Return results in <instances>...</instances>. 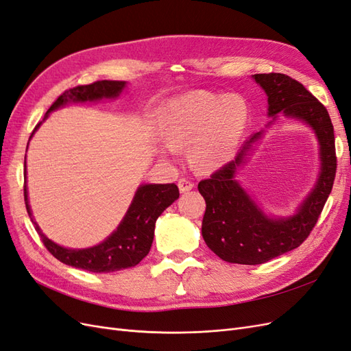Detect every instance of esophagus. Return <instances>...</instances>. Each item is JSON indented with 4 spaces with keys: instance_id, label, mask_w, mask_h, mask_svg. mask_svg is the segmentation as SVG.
I'll use <instances>...</instances> for the list:
<instances>
[{
    "instance_id": "obj_1",
    "label": "esophagus",
    "mask_w": 351,
    "mask_h": 351,
    "mask_svg": "<svg viewBox=\"0 0 351 351\" xmlns=\"http://www.w3.org/2000/svg\"><path fill=\"white\" fill-rule=\"evenodd\" d=\"M193 187H195V184L190 182L189 178H180L178 180V189H180V192H182V193L189 192V190H192Z\"/></svg>"
}]
</instances>
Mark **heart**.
I'll return each instance as SVG.
<instances>
[{
    "instance_id": "b5f03b06",
    "label": "heart",
    "mask_w": 351,
    "mask_h": 351,
    "mask_svg": "<svg viewBox=\"0 0 351 351\" xmlns=\"http://www.w3.org/2000/svg\"><path fill=\"white\" fill-rule=\"evenodd\" d=\"M246 123L247 107L240 97L221 98L196 90L169 104L164 141L176 151L193 145L195 162L204 169H214L234 155Z\"/></svg>"
}]
</instances>
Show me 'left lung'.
Instances as JSON below:
<instances>
[{
	"instance_id": "obj_1",
	"label": "left lung",
	"mask_w": 351,
	"mask_h": 351,
	"mask_svg": "<svg viewBox=\"0 0 351 351\" xmlns=\"http://www.w3.org/2000/svg\"><path fill=\"white\" fill-rule=\"evenodd\" d=\"M253 79L268 95L269 117L275 119L282 111L315 130L319 142L321 173L312 192L293 217L265 215L234 178L249 149L262 137L261 130L250 136L232 161L202 180L197 189L206 202L202 236L222 261L241 265L265 263L299 247L321 215L337 171L334 127L324 105L300 82L282 73L254 74Z\"/></svg>"
}]
</instances>
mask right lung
<instances>
[{
	"label": "right lung",
	"mask_w": 351,
	"mask_h": 351,
	"mask_svg": "<svg viewBox=\"0 0 351 351\" xmlns=\"http://www.w3.org/2000/svg\"><path fill=\"white\" fill-rule=\"evenodd\" d=\"M124 86L125 82L99 80L69 89L61 93L57 101L51 105V108L45 114V119L51 111L62 107L67 102L98 101L102 98L119 97ZM39 125L40 123L35 127V130ZM178 196V187L174 183L143 184L137 189L132 205L120 222L119 228L107 240L89 249H66L45 237L34 221L27 204V190L25 186V204L27 214L48 252L62 263L90 272H114L132 268L139 263L151 250L158 217L174 200H177Z\"/></svg>",
	"instance_id": "add662e5"
}]
</instances>
